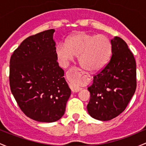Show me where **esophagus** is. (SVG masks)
Returning a JSON list of instances; mask_svg holds the SVG:
<instances>
[{"label":"esophagus","instance_id":"34e87169","mask_svg":"<svg viewBox=\"0 0 146 146\" xmlns=\"http://www.w3.org/2000/svg\"><path fill=\"white\" fill-rule=\"evenodd\" d=\"M73 71L75 73V76H78L79 75L82 73V71H80V70L78 68H74L73 69ZM70 88H71L72 91L75 92V93L80 91V90L82 89V88H80V86H78L75 83H71V84H70Z\"/></svg>","mask_w":146,"mask_h":146}]
</instances>
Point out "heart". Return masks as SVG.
Returning <instances> with one entry per match:
<instances>
[{
	"label": "heart",
	"mask_w": 146,
	"mask_h": 146,
	"mask_svg": "<svg viewBox=\"0 0 146 146\" xmlns=\"http://www.w3.org/2000/svg\"><path fill=\"white\" fill-rule=\"evenodd\" d=\"M112 45L107 37L86 32L75 33L66 40L65 44L57 46L56 55L63 66L78 56L81 67L89 72L102 70L109 62Z\"/></svg>",
	"instance_id": "b5f03b06"
}]
</instances>
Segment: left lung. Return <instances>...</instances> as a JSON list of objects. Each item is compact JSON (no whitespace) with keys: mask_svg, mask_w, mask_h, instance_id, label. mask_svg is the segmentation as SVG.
<instances>
[{"mask_svg":"<svg viewBox=\"0 0 146 146\" xmlns=\"http://www.w3.org/2000/svg\"><path fill=\"white\" fill-rule=\"evenodd\" d=\"M112 57L88 88V113L93 118L109 121L128 106L137 87L136 62L125 42L119 37L110 40Z\"/></svg>","mask_w":146,"mask_h":146,"instance_id":"obj_1","label":"left lung"}]
</instances>
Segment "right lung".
Segmentation results:
<instances>
[{
	"instance_id": "right-lung-1",
	"label": "right lung",
	"mask_w": 146,
	"mask_h": 146,
	"mask_svg": "<svg viewBox=\"0 0 146 146\" xmlns=\"http://www.w3.org/2000/svg\"><path fill=\"white\" fill-rule=\"evenodd\" d=\"M53 29L28 37L9 62V85L22 111L40 122H54L64 114L71 90L57 62Z\"/></svg>"
}]
</instances>
